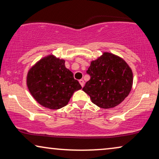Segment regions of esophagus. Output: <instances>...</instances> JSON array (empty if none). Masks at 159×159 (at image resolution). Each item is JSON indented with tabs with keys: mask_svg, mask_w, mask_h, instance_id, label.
I'll return each mask as SVG.
<instances>
[{
	"mask_svg": "<svg viewBox=\"0 0 159 159\" xmlns=\"http://www.w3.org/2000/svg\"><path fill=\"white\" fill-rule=\"evenodd\" d=\"M80 84H81V86L82 87H83V86H84V80H80Z\"/></svg>",
	"mask_w": 159,
	"mask_h": 159,
	"instance_id": "obj_1",
	"label": "esophagus"
}]
</instances>
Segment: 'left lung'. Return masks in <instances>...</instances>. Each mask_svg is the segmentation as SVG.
<instances>
[{
    "label": "left lung",
    "mask_w": 159,
    "mask_h": 159,
    "mask_svg": "<svg viewBox=\"0 0 159 159\" xmlns=\"http://www.w3.org/2000/svg\"><path fill=\"white\" fill-rule=\"evenodd\" d=\"M87 73L90 80L82 90L100 108L115 107L124 101L132 88V70L122 58L110 52H104L92 61Z\"/></svg>",
    "instance_id": "1"
}]
</instances>
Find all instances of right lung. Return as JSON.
<instances>
[{"label": "right lung", "mask_w": 159, "mask_h": 159, "mask_svg": "<svg viewBox=\"0 0 159 159\" xmlns=\"http://www.w3.org/2000/svg\"><path fill=\"white\" fill-rule=\"evenodd\" d=\"M65 61L50 55L39 60L27 75V86L32 96L42 106L59 109L66 106L73 93L82 89Z\"/></svg>", "instance_id": "add662e5"}]
</instances>
